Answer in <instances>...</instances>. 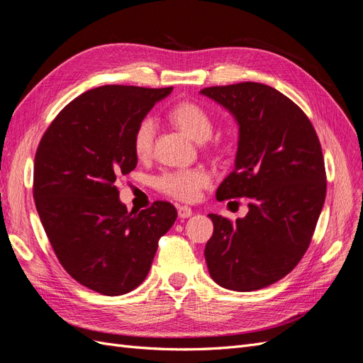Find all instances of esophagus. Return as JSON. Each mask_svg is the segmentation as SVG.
I'll use <instances>...</instances> for the list:
<instances>
[{
  "instance_id": "esophagus-1",
  "label": "esophagus",
  "mask_w": 363,
  "mask_h": 363,
  "mask_svg": "<svg viewBox=\"0 0 363 363\" xmlns=\"http://www.w3.org/2000/svg\"><path fill=\"white\" fill-rule=\"evenodd\" d=\"M177 211H179V216L180 218H189V216H192V208L189 207V206H179V208H177Z\"/></svg>"
}]
</instances>
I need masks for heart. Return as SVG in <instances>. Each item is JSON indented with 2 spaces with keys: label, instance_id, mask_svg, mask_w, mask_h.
<instances>
[{
  "label": "heart",
  "instance_id": "b5f03b06",
  "mask_svg": "<svg viewBox=\"0 0 363 363\" xmlns=\"http://www.w3.org/2000/svg\"><path fill=\"white\" fill-rule=\"evenodd\" d=\"M168 116L172 124L177 125L186 135L195 140L201 142L212 135V116L199 103L189 100L180 101L171 107ZM156 130V121L152 118L148 116L139 121V124L133 131V139H131L133 151L139 159H147L151 156L152 148H155ZM215 147H223V144L216 140ZM211 184V172L203 167L188 169H167L156 179V188L162 194L171 196L174 200L186 203L199 200L201 192Z\"/></svg>",
  "mask_w": 363,
  "mask_h": 363
}]
</instances>
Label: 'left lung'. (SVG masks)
Returning <instances> with one entry per match:
<instances>
[{
  "label": "left lung",
  "mask_w": 363,
  "mask_h": 363,
  "mask_svg": "<svg viewBox=\"0 0 363 363\" xmlns=\"http://www.w3.org/2000/svg\"><path fill=\"white\" fill-rule=\"evenodd\" d=\"M239 123L236 167L219 184V201L248 196L245 218L211 213L204 256L212 279L240 292L289 274L311 245L325 200L320 139L301 108L274 87L244 82L201 89Z\"/></svg>",
  "instance_id": "obj_1"
}]
</instances>
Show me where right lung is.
I'll return each mask as SVG.
<instances>
[{
  "mask_svg": "<svg viewBox=\"0 0 363 363\" xmlns=\"http://www.w3.org/2000/svg\"><path fill=\"white\" fill-rule=\"evenodd\" d=\"M171 91L95 87L62 108L36 150L33 196L50 244L74 280L103 295L145 280L177 218L168 201L128 212L115 186L138 164L131 139L139 121Z\"/></svg>",
  "mask_w": 363,
  "mask_h": 363,
  "instance_id": "add662e5",
  "label": "right lung"
}]
</instances>
